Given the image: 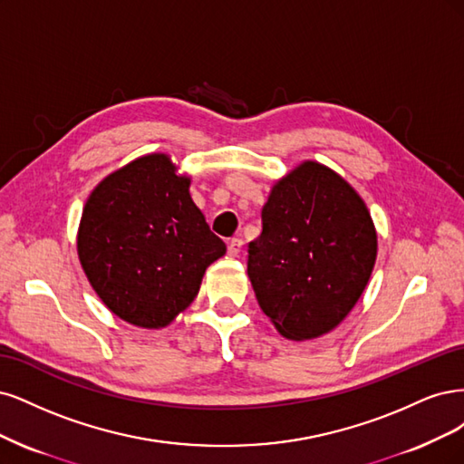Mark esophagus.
Segmentation results:
<instances>
[{"label":"esophagus","mask_w":464,"mask_h":464,"mask_svg":"<svg viewBox=\"0 0 464 464\" xmlns=\"http://www.w3.org/2000/svg\"><path fill=\"white\" fill-rule=\"evenodd\" d=\"M241 248H243V238H229V241H227V254H229V256H238Z\"/></svg>","instance_id":"obj_1"}]
</instances>
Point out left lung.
<instances>
[{"label": "left lung", "mask_w": 464, "mask_h": 464, "mask_svg": "<svg viewBox=\"0 0 464 464\" xmlns=\"http://www.w3.org/2000/svg\"><path fill=\"white\" fill-rule=\"evenodd\" d=\"M376 252L362 198L330 168L304 161L272 188L246 270L277 332L303 341L332 332L353 310Z\"/></svg>", "instance_id": "obj_1"}]
</instances>
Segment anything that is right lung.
<instances>
[{
  "mask_svg": "<svg viewBox=\"0 0 464 464\" xmlns=\"http://www.w3.org/2000/svg\"><path fill=\"white\" fill-rule=\"evenodd\" d=\"M166 154L111 173L86 200L79 258L115 316L163 327L198 295L206 267L226 254Z\"/></svg>",
  "mask_w": 464,
  "mask_h": 464,
  "instance_id": "add662e5",
  "label": "right lung"
}]
</instances>
